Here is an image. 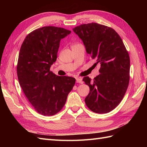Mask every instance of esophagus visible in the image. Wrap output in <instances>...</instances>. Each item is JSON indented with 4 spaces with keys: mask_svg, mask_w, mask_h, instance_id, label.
<instances>
[{
    "mask_svg": "<svg viewBox=\"0 0 147 147\" xmlns=\"http://www.w3.org/2000/svg\"><path fill=\"white\" fill-rule=\"evenodd\" d=\"M76 82L78 83H80V84H83V82L82 80V79L81 78H80V77L76 78Z\"/></svg>",
    "mask_w": 147,
    "mask_h": 147,
    "instance_id": "34e87169",
    "label": "esophagus"
}]
</instances>
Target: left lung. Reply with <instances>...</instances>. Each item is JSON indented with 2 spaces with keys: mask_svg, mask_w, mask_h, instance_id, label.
<instances>
[{
  "mask_svg": "<svg viewBox=\"0 0 147 147\" xmlns=\"http://www.w3.org/2000/svg\"><path fill=\"white\" fill-rule=\"evenodd\" d=\"M84 43L86 52L100 66L98 76L83 81L90 86L84 101L96 113L113 110L123 99L129 83L130 58L121 38L112 28L96 23L73 29Z\"/></svg>",
  "mask_w": 147,
  "mask_h": 147,
  "instance_id": "1",
  "label": "left lung"
}]
</instances>
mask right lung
<instances>
[{"mask_svg":"<svg viewBox=\"0 0 147 147\" xmlns=\"http://www.w3.org/2000/svg\"><path fill=\"white\" fill-rule=\"evenodd\" d=\"M70 30L45 26L33 30L22 43L17 64V75L24 94L35 110L52 116L64 106L75 79L61 77L50 70L57 59L62 38Z\"/></svg>","mask_w":147,"mask_h":147,"instance_id":"obj_1","label":"right lung"}]
</instances>
